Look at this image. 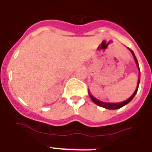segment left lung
<instances>
[{
	"label": "left lung",
	"mask_w": 152,
	"mask_h": 152,
	"mask_svg": "<svg viewBox=\"0 0 152 152\" xmlns=\"http://www.w3.org/2000/svg\"><path fill=\"white\" fill-rule=\"evenodd\" d=\"M128 49H129V50L131 51V53H132V56H133V57H134L135 61H136V64H137V68H138V69H139V79H138V83H137V88H136V91H135L134 93L132 94V96H131L130 98H129L127 100H125V101H124V102H118V103H110V102H104L99 101V100H98L97 99H95V98L92 95H91L90 93H89V95H90V97H91V100L94 102V103H95L96 105H98V106H101V107H103V108L108 109V110H117V109L121 108V107H122V106H125L126 104L129 103V102L131 101V100H132L133 98H134V96L136 95V94H137V91H138V88H139L140 80V67H139V64H138V61H137V57H136V56H135L133 51H132L131 49H129V48H128Z\"/></svg>",
	"instance_id": "8db88e82"
}]
</instances>
